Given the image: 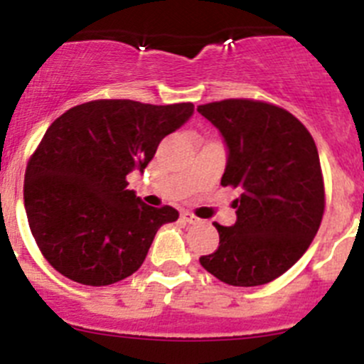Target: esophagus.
<instances>
[{"mask_svg":"<svg viewBox=\"0 0 364 364\" xmlns=\"http://www.w3.org/2000/svg\"><path fill=\"white\" fill-rule=\"evenodd\" d=\"M180 218H182L186 223H198L200 221V218L195 216L193 213H189V210H182V213H180Z\"/></svg>","mask_w":364,"mask_h":364,"instance_id":"obj_1","label":"esophagus"}]
</instances>
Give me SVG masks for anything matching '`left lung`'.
<instances>
[{"label":"left lung","mask_w":364,"mask_h":364,"mask_svg":"<svg viewBox=\"0 0 364 364\" xmlns=\"http://www.w3.org/2000/svg\"><path fill=\"white\" fill-rule=\"evenodd\" d=\"M228 146L221 186L240 188L237 221L214 223L220 245L200 264L228 286L252 288L288 272L309 248L325 210L313 136L282 107L230 98L198 105Z\"/></svg>","instance_id":"1"}]
</instances>
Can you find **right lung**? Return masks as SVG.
<instances>
[{"label": "right lung", "mask_w": 364, "mask_h": 364, "mask_svg": "<svg viewBox=\"0 0 364 364\" xmlns=\"http://www.w3.org/2000/svg\"><path fill=\"white\" fill-rule=\"evenodd\" d=\"M193 109L92 100L50 124L26 164L23 191L33 240L58 273L98 288L141 268L157 230L178 210L141 202L127 175L144 171Z\"/></svg>", "instance_id": "obj_1"}]
</instances>
